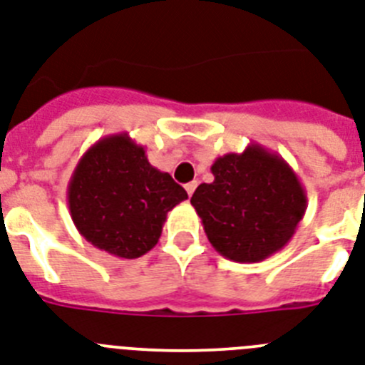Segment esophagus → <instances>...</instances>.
Segmentation results:
<instances>
[{
	"label": "esophagus",
	"mask_w": 365,
	"mask_h": 365,
	"mask_svg": "<svg viewBox=\"0 0 365 365\" xmlns=\"http://www.w3.org/2000/svg\"><path fill=\"white\" fill-rule=\"evenodd\" d=\"M195 189H197V182H189V183H185V191H187L189 197H191L192 192H195Z\"/></svg>",
	"instance_id": "1"
}]
</instances>
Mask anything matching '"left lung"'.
I'll use <instances>...</instances> for the list:
<instances>
[{
    "label": "left lung",
    "instance_id": "left-lung-1",
    "mask_svg": "<svg viewBox=\"0 0 365 365\" xmlns=\"http://www.w3.org/2000/svg\"><path fill=\"white\" fill-rule=\"evenodd\" d=\"M211 174L213 182L200 183L191 204L220 256L256 263L289 243L308 197L286 159L249 145L241 154L217 158Z\"/></svg>",
    "mask_w": 365,
    "mask_h": 365
}]
</instances>
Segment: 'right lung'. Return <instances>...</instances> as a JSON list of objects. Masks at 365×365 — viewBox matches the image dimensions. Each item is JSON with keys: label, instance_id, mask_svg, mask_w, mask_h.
I'll return each mask as SVG.
<instances>
[{"label": "right lung", "instance_id": "right-lung-1", "mask_svg": "<svg viewBox=\"0 0 365 365\" xmlns=\"http://www.w3.org/2000/svg\"><path fill=\"white\" fill-rule=\"evenodd\" d=\"M66 198L73 225L88 243L116 258L135 259L158 245L167 213L187 192L150 165L145 146L116 133L81 155Z\"/></svg>", "mask_w": 365, "mask_h": 365}]
</instances>
